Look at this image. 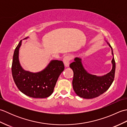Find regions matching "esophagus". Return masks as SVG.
<instances>
[{
  "label": "esophagus",
  "instance_id": "1",
  "mask_svg": "<svg viewBox=\"0 0 127 127\" xmlns=\"http://www.w3.org/2000/svg\"><path fill=\"white\" fill-rule=\"evenodd\" d=\"M71 59V56L69 55H66L63 58V62L64 65L66 67H68L69 65L70 61V59Z\"/></svg>",
  "mask_w": 127,
  "mask_h": 127
}]
</instances>
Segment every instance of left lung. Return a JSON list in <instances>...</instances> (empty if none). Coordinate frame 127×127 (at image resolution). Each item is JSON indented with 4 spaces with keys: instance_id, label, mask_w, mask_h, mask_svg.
Masks as SVG:
<instances>
[{
    "instance_id": "left-lung-1",
    "label": "left lung",
    "mask_w": 127,
    "mask_h": 127,
    "mask_svg": "<svg viewBox=\"0 0 127 127\" xmlns=\"http://www.w3.org/2000/svg\"><path fill=\"white\" fill-rule=\"evenodd\" d=\"M111 48L113 58L111 61L112 68L109 73L103 76H98L90 74L86 70L82 63V59L75 57L74 62L70 64V68L74 72L72 80V87L77 95L85 99H92L100 95L105 92L114 80L116 63Z\"/></svg>"
}]
</instances>
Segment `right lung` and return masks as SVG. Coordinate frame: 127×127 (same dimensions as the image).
<instances>
[{
	"label": "right lung",
	"mask_w": 127,
	"mask_h": 127,
	"mask_svg": "<svg viewBox=\"0 0 127 127\" xmlns=\"http://www.w3.org/2000/svg\"><path fill=\"white\" fill-rule=\"evenodd\" d=\"M22 41L21 40L19 42L13 56L11 70L15 84L18 90L26 95L34 98H47L53 92L59 75L64 70L63 62L51 60L45 69L39 72L25 70L19 61V50Z\"/></svg>",
	"instance_id": "add662e5"
}]
</instances>
